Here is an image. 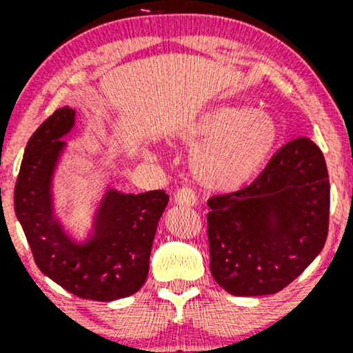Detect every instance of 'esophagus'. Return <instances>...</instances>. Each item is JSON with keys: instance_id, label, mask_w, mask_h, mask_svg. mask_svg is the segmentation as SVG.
<instances>
[{"instance_id": "34e87169", "label": "esophagus", "mask_w": 353, "mask_h": 353, "mask_svg": "<svg viewBox=\"0 0 353 353\" xmlns=\"http://www.w3.org/2000/svg\"><path fill=\"white\" fill-rule=\"evenodd\" d=\"M196 202H197V196H196V192H194V190L190 188H182V189L177 190L176 204L188 205V208H190V205H194Z\"/></svg>"}]
</instances>
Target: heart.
Here are the masks:
<instances>
[{
  "label": "heart",
  "instance_id": "b5f03b06",
  "mask_svg": "<svg viewBox=\"0 0 353 353\" xmlns=\"http://www.w3.org/2000/svg\"><path fill=\"white\" fill-rule=\"evenodd\" d=\"M201 145L192 157L196 177L205 188L230 190L249 182L272 156L279 128L265 112L249 106L210 109L182 136Z\"/></svg>",
  "mask_w": 353,
  "mask_h": 353
}]
</instances>
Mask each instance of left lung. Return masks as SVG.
Returning <instances> with one entry per match:
<instances>
[{"label":"left lung","mask_w":353,"mask_h":353,"mask_svg":"<svg viewBox=\"0 0 353 353\" xmlns=\"http://www.w3.org/2000/svg\"><path fill=\"white\" fill-rule=\"evenodd\" d=\"M210 272L232 295L277 294L320 254L329 234L330 182L309 137L283 144L245 188L208 201Z\"/></svg>","instance_id":"1"}]
</instances>
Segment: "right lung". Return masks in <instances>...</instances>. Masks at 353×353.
<instances>
[{
  "label": "right lung",
  "instance_id": "obj_1",
  "mask_svg": "<svg viewBox=\"0 0 353 353\" xmlns=\"http://www.w3.org/2000/svg\"><path fill=\"white\" fill-rule=\"evenodd\" d=\"M74 109L54 111L34 131L24 149L14 185V212L44 275L72 295L111 302L143 287L149 255L169 196L164 190L123 194L109 189L96 214L94 234L76 244L52 214L51 182Z\"/></svg>",
  "mask_w": 353,
  "mask_h": 353
}]
</instances>
